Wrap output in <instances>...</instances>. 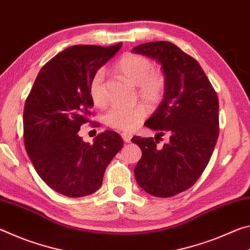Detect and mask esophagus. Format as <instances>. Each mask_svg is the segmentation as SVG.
<instances>
[{
  "instance_id": "esophagus-1",
  "label": "esophagus",
  "mask_w": 250,
  "mask_h": 250,
  "mask_svg": "<svg viewBox=\"0 0 250 250\" xmlns=\"http://www.w3.org/2000/svg\"><path fill=\"white\" fill-rule=\"evenodd\" d=\"M132 137H133V135L129 134V133H123L122 134V138L125 143H129L130 140H132Z\"/></svg>"
}]
</instances>
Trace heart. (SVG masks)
<instances>
[{
  "label": "heart",
  "instance_id": "obj_1",
  "mask_svg": "<svg viewBox=\"0 0 250 250\" xmlns=\"http://www.w3.org/2000/svg\"><path fill=\"white\" fill-rule=\"evenodd\" d=\"M153 63L145 56L127 53L118 61L116 68L121 74L138 86V96L146 104H157L165 92V77L161 71L153 69ZM89 96L96 106L106 103L104 95V73L97 71L89 83ZM145 117L142 106L122 107L113 106L104 114L103 121L109 127L120 130H133Z\"/></svg>",
  "mask_w": 250,
  "mask_h": 250
}]
</instances>
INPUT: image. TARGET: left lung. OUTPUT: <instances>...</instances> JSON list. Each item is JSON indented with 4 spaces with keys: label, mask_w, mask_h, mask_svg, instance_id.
<instances>
[{
    "label": "left lung",
    "mask_w": 250,
    "mask_h": 250,
    "mask_svg": "<svg viewBox=\"0 0 250 250\" xmlns=\"http://www.w3.org/2000/svg\"><path fill=\"white\" fill-rule=\"evenodd\" d=\"M132 52L157 61L165 77L162 103L144 124L157 132L155 141L132 138L142 150L135 178L146 193L171 197L193 186L209 162L218 138V97L197 61L175 44L149 42ZM164 133L170 142L157 149Z\"/></svg>",
    "instance_id": "obj_1"
}]
</instances>
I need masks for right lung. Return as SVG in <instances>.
I'll list each match as a JSON object with an SVG mask.
<instances>
[{
  "label": "right lung",
  "instance_id": "1",
  "mask_svg": "<svg viewBox=\"0 0 250 250\" xmlns=\"http://www.w3.org/2000/svg\"><path fill=\"white\" fill-rule=\"evenodd\" d=\"M122 47L74 45L44 65L24 106V144L40 177L67 197L100 189L110 161L123 147L117 133L106 130L85 143L79 135L94 103L92 77Z\"/></svg>",
  "mask_w": 250,
  "mask_h": 250
}]
</instances>
